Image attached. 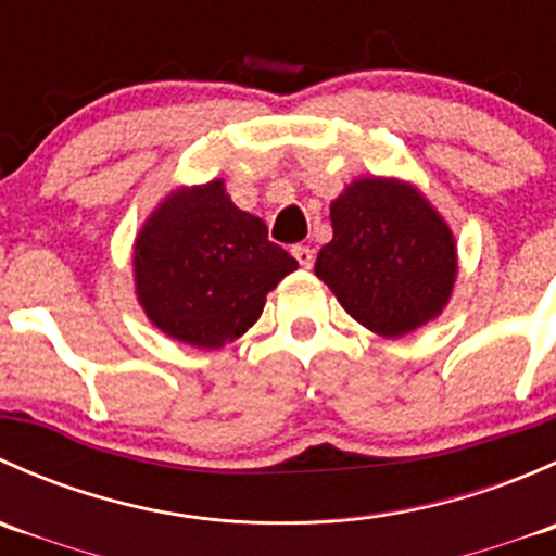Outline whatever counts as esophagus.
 I'll return each mask as SVG.
<instances>
[{
	"mask_svg": "<svg viewBox=\"0 0 556 556\" xmlns=\"http://www.w3.org/2000/svg\"><path fill=\"white\" fill-rule=\"evenodd\" d=\"M293 257L301 263V268H312L314 250H309V247H304V244H295L293 247Z\"/></svg>",
	"mask_w": 556,
	"mask_h": 556,
	"instance_id": "34e87169",
	"label": "esophagus"
}]
</instances>
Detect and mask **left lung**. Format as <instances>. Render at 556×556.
<instances>
[{
	"label": "left lung",
	"instance_id": "1",
	"mask_svg": "<svg viewBox=\"0 0 556 556\" xmlns=\"http://www.w3.org/2000/svg\"><path fill=\"white\" fill-rule=\"evenodd\" d=\"M333 239L314 274L363 328L401 339L446 309L457 279L450 223L417 185L361 177L330 201Z\"/></svg>",
	"mask_w": 556,
	"mask_h": 556
}]
</instances>
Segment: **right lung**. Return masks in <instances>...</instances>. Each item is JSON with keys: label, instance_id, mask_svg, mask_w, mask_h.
I'll return each mask as SVG.
<instances>
[{"label": "right lung", "instance_id": "right-lung-1", "mask_svg": "<svg viewBox=\"0 0 556 556\" xmlns=\"http://www.w3.org/2000/svg\"><path fill=\"white\" fill-rule=\"evenodd\" d=\"M134 293L150 323L179 344L220 350L261 317L266 295L299 268L239 210L223 179L169 190L134 239Z\"/></svg>", "mask_w": 556, "mask_h": 556}]
</instances>
